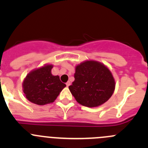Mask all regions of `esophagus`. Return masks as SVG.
Here are the masks:
<instances>
[{
  "instance_id": "obj_1",
  "label": "esophagus",
  "mask_w": 148,
  "mask_h": 148,
  "mask_svg": "<svg viewBox=\"0 0 148 148\" xmlns=\"http://www.w3.org/2000/svg\"><path fill=\"white\" fill-rule=\"evenodd\" d=\"M66 84L67 86H69L70 84H71V82H70L69 81H68V82H66Z\"/></svg>"
}]
</instances>
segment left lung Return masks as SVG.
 <instances>
[{"mask_svg": "<svg viewBox=\"0 0 148 148\" xmlns=\"http://www.w3.org/2000/svg\"><path fill=\"white\" fill-rule=\"evenodd\" d=\"M75 69V79L69 89L77 102L95 107L111 97L115 82L107 66L96 61H86L77 65Z\"/></svg>", "mask_w": 148, "mask_h": 148, "instance_id": "obj_1", "label": "left lung"}]
</instances>
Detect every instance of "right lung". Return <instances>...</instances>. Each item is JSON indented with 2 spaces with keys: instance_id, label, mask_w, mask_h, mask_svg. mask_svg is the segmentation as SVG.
<instances>
[{
  "instance_id": "1",
  "label": "right lung",
  "mask_w": 148,
  "mask_h": 148,
  "mask_svg": "<svg viewBox=\"0 0 148 148\" xmlns=\"http://www.w3.org/2000/svg\"><path fill=\"white\" fill-rule=\"evenodd\" d=\"M53 66L46 65L31 71L23 83L26 97L30 102L44 105L54 102L59 93L66 86L59 76L51 74Z\"/></svg>"
}]
</instances>
